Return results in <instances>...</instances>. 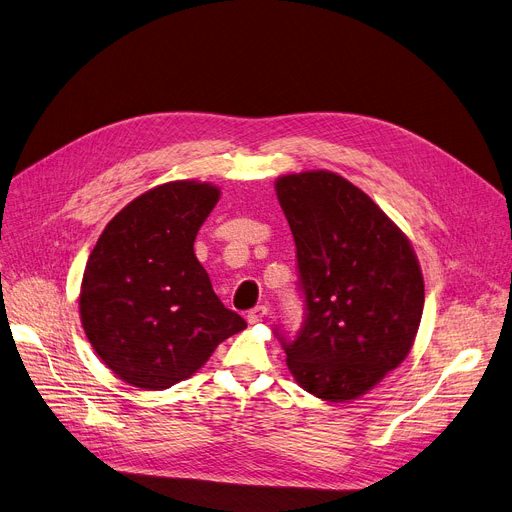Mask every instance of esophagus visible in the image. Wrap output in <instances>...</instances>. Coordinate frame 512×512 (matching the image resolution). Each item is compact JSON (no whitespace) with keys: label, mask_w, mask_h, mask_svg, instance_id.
<instances>
[{"label":"esophagus","mask_w":512,"mask_h":512,"mask_svg":"<svg viewBox=\"0 0 512 512\" xmlns=\"http://www.w3.org/2000/svg\"><path fill=\"white\" fill-rule=\"evenodd\" d=\"M265 315H267V307H265V305H257L255 309H251V311L247 313V321H249L251 326H253V324H259V321H261Z\"/></svg>","instance_id":"34e87169"}]
</instances>
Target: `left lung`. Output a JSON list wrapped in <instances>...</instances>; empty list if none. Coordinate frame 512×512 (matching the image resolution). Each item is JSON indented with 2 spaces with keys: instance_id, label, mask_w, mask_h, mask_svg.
I'll return each mask as SVG.
<instances>
[{
  "instance_id": "8db88e82",
  "label": "left lung",
  "mask_w": 512,
  "mask_h": 512,
  "mask_svg": "<svg viewBox=\"0 0 512 512\" xmlns=\"http://www.w3.org/2000/svg\"><path fill=\"white\" fill-rule=\"evenodd\" d=\"M276 195L297 245L307 321L284 344L305 392L351 402L405 361L423 313L411 240L359 186L330 170L278 176Z\"/></svg>"
}]
</instances>
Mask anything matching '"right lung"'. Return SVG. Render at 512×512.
Returning <instances> with one entry per match:
<instances>
[{
	"label": "right lung",
	"instance_id": "1",
	"mask_svg": "<svg viewBox=\"0 0 512 512\" xmlns=\"http://www.w3.org/2000/svg\"><path fill=\"white\" fill-rule=\"evenodd\" d=\"M220 186L172 180L120 209L89 255L80 324L122 382L166 390L197 373L220 342L247 328L215 297L195 238Z\"/></svg>",
	"mask_w": 512,
	"mask_h": 512
}]
</instances>
